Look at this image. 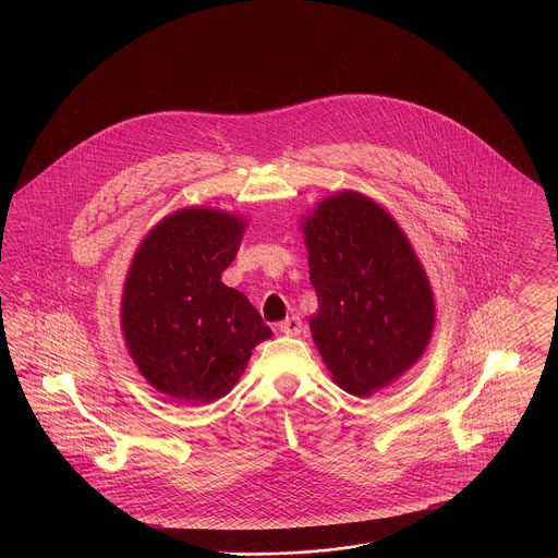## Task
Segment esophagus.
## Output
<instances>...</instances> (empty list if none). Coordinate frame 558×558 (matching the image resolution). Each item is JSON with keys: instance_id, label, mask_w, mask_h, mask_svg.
<instances>
[{"instance_id": "obj_1", "label": "esophagus", "mask_w": 558, "mask_h": 558, "mask_svg": "<svg viewBox=\"0 0 558 558\" xmlns=\"http://www.w3.org/2000/svg\"><path fill=\"white\" fill-rule=\"evenodd\" d=\"M301 319L296 318V316H292V318H287L284 322H280L278 324V330L282 332V335H287V337H296L299 332H301Z\"/></svg>"}]
</instances>
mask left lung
I'll use <instances>...</instances> for the list:
<instances>
[{"label": "left lung", "mask_w": 558, "mask_h": 558, "mask_svg": "<svg viewBox=\"0 0 558 558\" xmlns=\"http://www.w3.org/2000/svg\"><path fill=\"white\" fill-rule=\"evenodd\" d=\"M318 312L312 339L332 380L355 398L389 387L425 353L435 299L393 215L339 190L301 217Z\"/></svg>", "instance_id": "8db88e82"}]
</instances>
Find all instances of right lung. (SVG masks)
Returning a JSON list of instances; mask_svg holds the SVG:
<instances>
[{
	"label": "right lung",
	"mask_w": 558,
	"mask_h": 558,
	"mask_svg": "<svg viewBox=\"0 0 558 558\" xmlns=\"http://www.w3.org/2000/svg\"><path fill=\"white\" fill-rule=\"evenodd\" d=\"M246 219L211 207L169 213L140 242L121 294V332L159 393L205 405L228 396L271 337L251 301L221 282Z\"/></svg>",
	"instance_id": "obj_1"
}]
</instances>
